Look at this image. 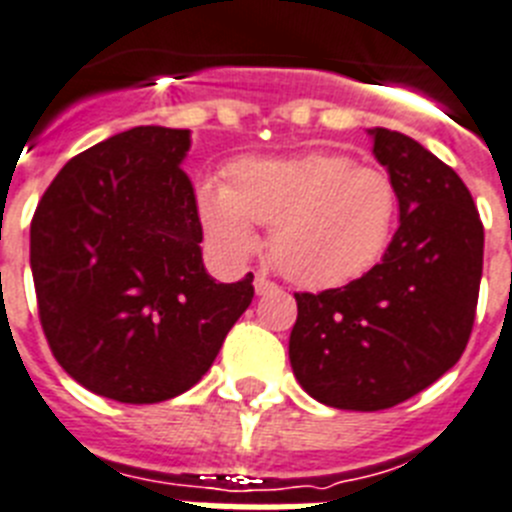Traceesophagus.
<instances>
[{
	"instance_id": "esophagus-1",
	"label": "esophagus",
	"mask_w": 512,
	"mask_h": 512,
	"mask_svg": "<svg viewBox=\"0 0 512 512\" xmlns=\"http://www.w3.org/2000/svg\"><path fill=\"white\" fill-rule=\"evenodd\" d=\"M273 288H275V283L270 281V278H265V275H255V291L260 293V296L262 293L273 291Z\"/></svg>"
}]
</instances>
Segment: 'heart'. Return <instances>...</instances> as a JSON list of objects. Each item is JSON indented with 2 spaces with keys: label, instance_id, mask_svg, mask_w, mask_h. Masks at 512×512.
Here are the masks:
<instances>
[{
  "label": "heart",
  "instance_id": "b5f03b06",
  "mask_svg": "<svg viewBox=\"0 0 512 512\" xmlns=\"http://www.w3.org/2000/svg\"><path fill=\"white\" fill-rule=\"evenodd\" d=\"M198 213L229 257L255 250V224L273 226L278 270L299 286L330 288L379 265L397 229L399 193L389 172L345 154L247 157L231 164L229 182H201Z\"/></svg>",
  "mask_w": 512,
  "mask_h": 512
}]
</instances>
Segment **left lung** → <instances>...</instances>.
<instances>
[{
  "mask_svg": "<svg viewBox=\"0 0 512 512\" xmlns=\"http://www.w3.org/2000/svg\"><path fill=\"white\" fill-rule=\"evenodd\" d=\"M373 154L399 193V229L381 262L348 286L293 293L288 340L306 394L337 410H389L459 363L479 281L484 226L469 188L415 139L373 128Z\"/></svg>",
  "mask_w": 512,
  "mask_h": 512,
  "instance_id": "8db88e82",
  "label": "left lung"
}]
</instances>
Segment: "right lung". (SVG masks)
Wrapping results in <instances>:
<instances>
[{"mask_svg": "<svg viewBox=\"0 0 512 512\" xmlns=\"http://www.w3.org/2000/svg\"><path fill=\"white\" fill-rule=\"evenodd\" d=\"M190 131L136 126L61 167L30 224V268L53 358L100 397L172 399L201 381L255 296L216 283L180 167Z\"/></svg>", "mask_w": 512, "mask_h": 512, "instance_id": "obj_1", "label": "right lung"}]
</instances>
